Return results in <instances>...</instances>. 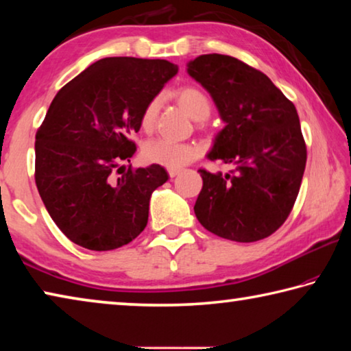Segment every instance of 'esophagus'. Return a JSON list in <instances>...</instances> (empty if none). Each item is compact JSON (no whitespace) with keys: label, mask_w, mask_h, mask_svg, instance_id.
Wrapping results in <instances>:
<instances>
[{"label":"esophagus","mask_w":351,"mask_h":351,"mask_svg":"<svg viewBox=\"0 0 351 351\" xmlns=\"http://www.w3.org/2000/svg\"><path fill=\"white\" fill-rule=\"evenodd\" d=\"M167 171H169L170 178H175L176 175H180L182 170H181V169H178V167H169V169H167Z\"/></svg>","instance_id":"obj_1"}]
</instances>
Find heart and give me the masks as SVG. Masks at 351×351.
I'll return each instance as SVG.
<instances>
[{"label": "heart", "mask_w": 351, "mask_h": 351, "mask_svg": "<svg viewBox=\"0 0 351 351\" xmlns=\"http://www.w3.org/2000/svg\"><path fill=\"white\" fill-rule=\"evenodd\" d=\"M176 102L181 108L187 112V114L195 119V121H204L209 117L212 105L209 97L206 94L193 86L181 88L180 91L175 94ZM159 110L158 99H153L148 102L144 112L141 116V127L145 132H150L154 127V121H156ZM145 161L153 164H161L165 167H181V165L187 164L190 159H193L198 154L197 147L190 144H182V142H175L170 139H154L144 147Z\"/></svg>", "instance_id": "heart-1"}]
</instances>
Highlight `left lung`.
<instances>
[{
	"mask_svg": "<svg viewBox=\"0 0 351 351\" xmlns=\"http://www.w3.org/2000/svg\"><path fill=\"white\" fill-rule=\"evenodd\" d=\"M187 74L210 94L224 122L207 159L235 167L226 175L198 170L203 189L195 215L226 240L266 239L288 218L305 171L295 106L268 75L230 56H199L187 63Z\"/></svg>",
	"mask_w": 351,
	"mask_h": 351,
	"instance_id": "1",
	"label": "left lung"
}]
</instances>
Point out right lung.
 <instances>
[{
  "instance_id": "obj_1",
  "label": "right lung",
  "mask_w": 351,
  "mask_h": 351,
  "mask_svg": "<svg viewBox=\"0 0 351 351\" xmlns=\"http://www.w3.org/2000/svg\"><path fill=\"white\" fill-rule=\"evenodd\" d=\"M178 66L167 60L108 57L66 83L35 136V184L68 239L91 251L133 241L148 221L152 193L169 180L159 164L112 170L136 152L130 136Z\"/></svg>"
}]
</instances>
